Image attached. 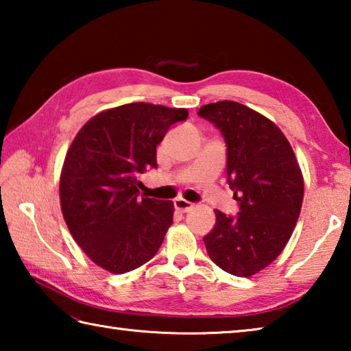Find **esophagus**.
Returning <instances> with one entry per match:
<instances>
[{
  "instance_id": "34e87169",
  "label": "esophagus",
  "mask_w": 351,
  "mask_h": 351,
  "mask_svg": "<svg viewBox=\"0 0 351 351\" xmlns=\"http://www.w3.org/2000/svg\"><path fill=\"white\" fill-rule=\"evenodd\" d=\"M173 204H175V209L176 210H180V212H190L193 209V203H190V201H186L184 198H176L175 201H173Z\"/></svg>"
}]
</instances>
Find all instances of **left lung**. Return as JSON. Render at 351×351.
I'll use <instances>...</instances> for the list:
<instances>
[{
    "instance_id": "8db88e82",
    "label": "left lung",
    "mask_w": 351,
    "mask_h": 351,
    "mask_svg": "<svg viewBox=\"0 0 351 351\" xmlns=\"http://www.w3.org/2000/svg\"><path fill=\"white\" fill-rule=\"evenodd\" d=\"M226 142L228 184L239 201L237 217L215 210L204 237L210 260L237 277H251L287 246L300 215L304 178L288 139L276 123L232 100L201 106Z\"/></svg>"
}]
</instances>
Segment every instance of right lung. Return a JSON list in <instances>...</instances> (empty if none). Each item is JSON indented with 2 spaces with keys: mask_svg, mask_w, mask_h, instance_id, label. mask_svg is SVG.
<instances>
[{
  "mask_svg": "<svg viewBox=\"0 0 351 351\" xmlns=\"http://www.w3.org/2000/svg\"><path fill=\"white\" fill-rule=\"evenodd\" d=\"M186 108L134 102L99 112L71 144L60 204L71 235L100 268L123 274L156 255L173 223V203L139 198L138 180L156 169V145Z\"/></svg>",
  "mask_w": 351,
  "mask_h": 351,
  "instance_id": "obj_1",
  "label": "right lung"
}]
</instances>
